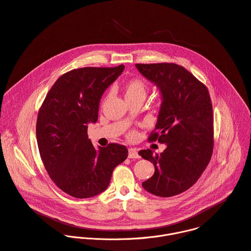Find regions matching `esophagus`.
I'll return each mask as SVG.
<instances>
[{"instance_id": "esophagus-1", "label": "esophagus", "mask_w": 251, "mask_h": 251, "mask_svg": "<svg viewBox=\"0 0 251 251\" xmlns=\"http://www.w3.org/2000/svg\"><path fill=\"white\" fill-rule=\"evenodd\" d=\"M128 157L129 158H139L140 155L138 153V151L136 149H133V148H130L128 150Z\"/></svg>"}]
</instances>
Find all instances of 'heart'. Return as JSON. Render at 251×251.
<instances>
[{
  "label": "heart",
  "instance_id": "obj_1",
  "mask_svg": "<svg viewBox=\"0 0 251 251\" xmlns=\"http://www.w3.org/2000/svg\"><path fill=\"white\" fill-rule=\"evenodd\" d=\"M148 93L146 83L138 78L129 80L124 86V96L126 100L134 99H144Z\"/></svg>",
  "mask_w": 251,
  "mask_h": 251
}]
</instances>
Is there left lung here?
Returning a JSON list of instances; mask_svg holds the SVG:
<instances>
[{
	"label": "left lung",
	"mask_w": 251,
	"mask_h": 251,
	"mask_svg": "<svg viewBox=\"0 0 251 251\" xmlns=\"http://www.w3.org/2000/svg\"><path fill=\"white\" fill-rule=\"evenodd\" d=\"M158 89L161 104L150 141L165 144L153 153L139 154L153 163V176L142 183L155 196L172 197L190 188L201 176L213 152V106L207 88L185 68L173 64H136Z\"/></svg>",
	"instance_id": "obj_1"
}]
</instances>
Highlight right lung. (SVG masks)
I'll list each match as a JSON object with an SVG mask.
<instances>
[{"mask_svg":"<svg viewBox=\"0 0 251 251\" xmlns=\"http://www.w3.org/2000/svg\"><path fill=\"white\" fill-rule=\"evenodd\" d=\"M124 68L86 67L64 74L38 112L36 140L45 170L62 191L75 198L103 192L115 166L128 156L125 146L109 144L97 150L88 136V124L98 121L103 93Z\"/></svg>","mask_w":251,"mask_h":251,"instance_id":"1","label":"right lung"}]
</instances>
